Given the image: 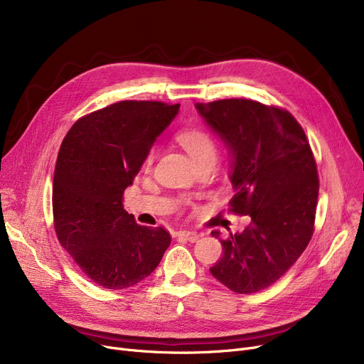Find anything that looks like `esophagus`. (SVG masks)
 Segmentation results:
<instances>
[{
    "instance_id": "obj_1",
    "label": "esophagus",
    "mask_w": 364,
    "mask_h": 364,
    "mask_svg": "<svg viewBox=\"0 0 364 364\" xmlns=\"http://www.w3.org/2000/svg\"><path fill=\"white\" fill-rule=\"evenodd\" d=\"M177 236H178V237H183V239H186V240H188V242H192V243L198 242V240L202 237V235H199V233H196V232H187V230L178 232Z\"/></svg>"
}]
</instances>
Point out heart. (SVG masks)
Returning a JSON list of instances; mask_svg holds the SVG:
<instances>
[{
    "instance_id": "obj_1",
    "label": "heart",
    "mask_w": 364,
    "mask_h": 364,
    "mask_svg": "<svg viewBox=\"0 0 364 364\" xmlns=\"http://www.w3.org/2000/svg\"><path fill=\"white\" fill-rule=\"evenodd\" d=\"M178 143L183 146V149L188 153V156L192 158L195 165L203 164V162H215L217 158V144L215 140L209 132L200 128H192L180 132L177 136ZM153 150L149 153L147 164L153 161Z\"/></svg>"
}]
</instances>
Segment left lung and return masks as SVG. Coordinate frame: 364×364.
Here are the masks:
<instances>
[{
  "label": "left lung",
  "mask_w": 364,
  "mask_h": 364,
  "mask_svg": "<svg viewBox=\"0 0 364 364\" xmlns=\"http://www.w3.org/2000/svg\"><path fill=\"white\" fill-rule=\"evenodd\" d=\"M224 143L235 190L232 211L251 224L227 239L211 274L237 294L277 282L307 247L318 196L317 166L305 132L289 112L246 99L195 105Z\"/></svg>",
  "instance_id": "8db88e82"
}]
</instances>
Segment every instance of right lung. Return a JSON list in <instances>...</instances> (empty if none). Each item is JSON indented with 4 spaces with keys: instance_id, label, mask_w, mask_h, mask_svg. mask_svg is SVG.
Listing matches in <instances>:
<instances>
[{
    "instance_id": "right-lung-1",
    "label": "right lung",
    "mask_w": 364,
    "mask_h": 364,
    "mask_svg": "<svg viewBox=\"0 0 364 364\" xmlns=\"http://www.w3.org/2000/svg\"><path fill=\"white\" fill-rule=\"evenodd\" d=\"M178 110L161 102H119L76 121L62 143L53 180L57 239L106 289L146 279L171 243L162 227L139 225L122 196Z\"/></svg>"
}]
</instances>
